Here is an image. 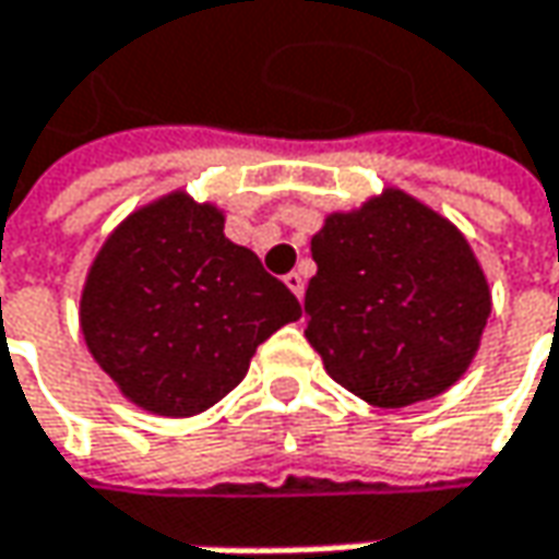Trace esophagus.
I'll return each mask as SVG.
<instances>
[{"mask_svg":"<svg viewBox=\"0 0 559 559\" xmlns=\"http://www.w3.org/2000/svg\"><path fill=\"white\" fill-rule=\"evenodd\" d=\"M283 283H286V286H289V289H293V293L298 295V298L305 295V276H301L298 270H293V273H286V276H283Z\"/></svg>","mask_w":559,"mask_h":559,"instance_id":"obj_1","label":"esophagus"}]
</instances>
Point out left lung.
Instances as JSON below:
<instances>
[{
    "mask_svg": "<svg viewBox=\"0 0 559 559\" xmlns=\"http://www.w3.org/2000/svg\"><path fill=\"white\" fill-rule=\"evenodd\" d=\"M311 258L305 336L336 383L365 403L403 408L465 374L490 289L450 219L386 188L358 210L330 213Z\"/></svg>",
    "mask_w": 559,
    "mask_h": 559,
    "instance_id": "1",
    "label": "left lung"
}]
</instances>
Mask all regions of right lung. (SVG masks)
Here are the masks:
<instances>
[{
    "label": "right lung",
    "mask_w": 559,
    "mask_h": 559,
    "mask_svg": "<svg viewBox=\"0 0 559 559\" xmlns=\"http://www.w3.org/2000/svg\"><path fill=\"white\" fill-rule=\"evenodd\" d=\"M301 305L223 213L173 191L103 241L81 293V333L126 400L166 418L219 403Z\"/></svg>",
    "instance_id": "obj_1"
}]
</instances>
